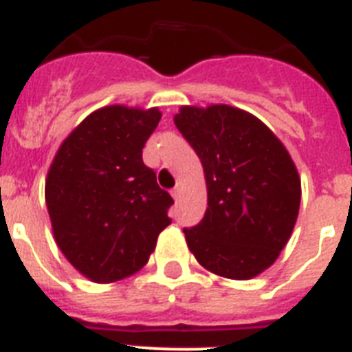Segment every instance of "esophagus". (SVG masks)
<instances>
[{
    "instance_id": "obj_1",
    "label": "esophagus",
    "mask_w": 352,
    "mask_h": 352,
    "mask_svg": "<svg viewBox=\"0 0 352 352\" xmlns=\"http://www.w3.org/2000/svg\"><path fill=\"white\" fill-rule=\"evenodd\" d=\"M170 194H173L174 199H178V197H179V188H178V187L173 188V192H170Z\"/></svg>"
}]
</instances>
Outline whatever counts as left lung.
I'll return each instance as SVG.
<instances>
[{
	"instance_id": "1",
	"label": "left lung",
	"mask_w": 352,
	"mask_h": 352,
	"mask_svg": "<svg viewBox=\"0 0 352 352\" xmlns=\"http://www.w3.org/2000/svg\"><path fill=\"white\" fill-rule=\"evenodd\" d=\"M174 124L207 179V212L183 228L188 248L212 274L235 280L259 275L297 221L300 178L292 156L259 118L225 104L183 106Z\"/></svg>"
}]
</instances>
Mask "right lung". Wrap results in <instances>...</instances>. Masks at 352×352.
Wrapping results in <instances>:
<instances>
[{"mask_svg": "<svg viewBox=\"0 0 352 352\" xmlns=\"http://www.w3.org/2000/svg\"><path fill=\"white\" fill-rule=\"evenodd\" d=\"M160 118L156 107L97 109L63 142L48 170L45 197L57 246L93 283L138 272L170 225L174 199L142 160Z\"/></svg>", "mask_w": 352, "mask_h": 352, "instance_id": "add662e5", "label": "right lung"}]
</instances>
